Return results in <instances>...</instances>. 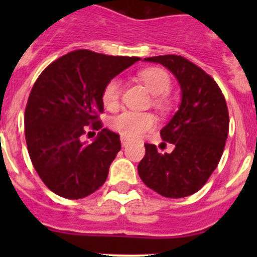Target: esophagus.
<instances>
[{
  "mask_svg": "<svg viewBox=\"0 0 257 257\" xmlns=\"http://www.w3.org/2000/svg\"><path fill=\"white\" fill-rule=\"evenodd\" d=\"M121 144H122V147H126V145H128V140H127L124 136H121Z\"/></svg>",
  "mask_w": 257,
  "mask_h": 257,
  "instance_id": "esophagus-1",
  "label": "esophagus"
}]
</instances>
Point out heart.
Masks as SVG:
<instances>
[{
	"instance_id": "obj_1",
	"label": "heart",
	"mask_w": 257,
	"mask_h": 257,
	"mask_svg": "<svg viewBox=\"0 0 257 257\" xmlns=\"http://www.w3.org/2000/svg\"><path fill=\"white\" fill-rule=\"evenodd\" d=\"M144 85L149 91L156 95L157 103L162 104L163 99L160 95L166 94L170 90L171 81L170 76L161 68H148L140 72L139 74ZM121 96V81L118 78L110 79L103 90V103L105 108L115 109ZM156 126V117L152 113L135 112V110H124L114 115L110 119V127L128 139H136L143 134Z\"/></svg>"
}]
</instances>
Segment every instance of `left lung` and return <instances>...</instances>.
Listing matches in <instances>:
<instances>
[{"label":"left lung","instance_id":"obj_1","mask_svg":"<svg viewBox=\"0 0 257 257\" xmlns=\"http://www.w3.org/2000/svg\"><path fill=\"white\" fill-rule=\"evenodd\" d=\"M171 72L181 91L179 109L161 130V138L174 144L171 153H160L145 144L138 172L148 188L167 198H183L198 192L224 152L229 131L225 99L205 70L179 55L145 58Z\"/></svg>","mask_w":257,"mask_h":257}]
</instances>
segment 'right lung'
<instances>
[{
    "label": "right lung",
    "instance_id": "right-lung-1",
    "mask_svg": "<svg viewBox=\"0 0 257 257\" xmlns=\"http://www.w3.org/2000/svg\"><path fill=\"white\" fill-rule=\"evenodd\" d=\"M139 58L77 50L49 65L29 95L24 115L29 157L46 187L60 197L79 199L105 183L121 149L119 135L103 128L92 143L81 136L104 110L103 90Z\"/></svg>",
    "mask_w": 257,
    "mask_h": 257
}]
</instances>
